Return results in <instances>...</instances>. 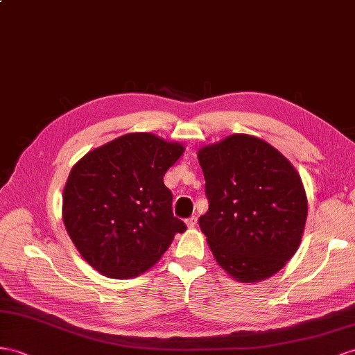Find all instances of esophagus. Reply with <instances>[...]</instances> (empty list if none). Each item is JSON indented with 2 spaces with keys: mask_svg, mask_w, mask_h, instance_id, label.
<instances>
[{
  "mask_svg": "<svg viewBox=\"0 0 355 355\" xmlns=\"http://www.w3.org/2000/svg\"><path fill=\"white\" fill-rule=\"evenodd\" d=\"M198 223V217L196 216H190L189 219H186V225L189 226V228H195Z\"/></svg>",
  "mask_w": 355,
  "mask_h": 355,
  "instance_id": "esophagus-1",
  "label": "esophagus"
}]
</instances>
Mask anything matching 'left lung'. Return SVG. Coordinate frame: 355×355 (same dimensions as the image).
<instances>
[{
    "label": "left lung",
    "mask_w": 355,
    "mask_h": 355,
    "mask_svg": "<svg viewBox=\"0 0 355 355\" xmlns=\"http://www.w3.org/2000/svg\"><path fill=\"white\" fill-rule=\"evenodd\" d=\"M208 211L199 217L213 255L239 282H259L294 257L307 198L291 162L270 144L235 133L198 151Z\"/></svg>",
    "instance_id": "obj_1"
}]
</instances>
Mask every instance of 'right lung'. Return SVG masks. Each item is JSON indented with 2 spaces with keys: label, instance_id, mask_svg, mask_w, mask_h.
I'll use <instances>...</instances> for the list:
<instances>
[{
  "label": "right lung",
  "instance_id": "right-lung-1",
  "mask_svg": "<svg viewBox=\"0 0 355 355\" xmlns=\"http://www.w3.org/2000/svg\"><path fill=\"white\" fill-rule=\"evenodd\" d=\"M184 153L153 133H127L71 168L62 220L88 264L112 279L142 275L160 259L183 220L172 214L163 175Z\"/></svg>",
  "mask_w": 355,
  "mask_h": 355
}]
</instances>
